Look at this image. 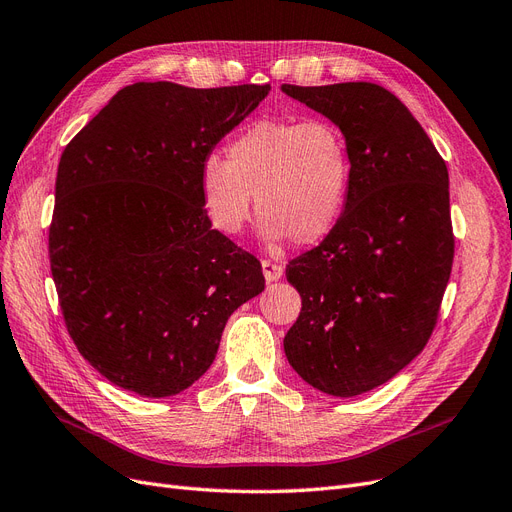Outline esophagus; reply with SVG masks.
<instances>
[{
  "mask_svg": "<svg viewBox=\"0 0 512 512\" xmlns=\"http://www.w3.org/2000/svg\"><path fill=\"white\" fill-rule=\"evenodd\" d=\"M261 268H263V276H266L268 282H274V280L282 278V266H280V263H276V261L263 259L261 261Z\"/></svg>",
  "mask_w": 512,
  "mask_h": 512,
  "instance_id": "obj_1",
  "label": "esophagus"
}]
</instances>
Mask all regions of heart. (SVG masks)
Wrapping results in <instances>:
<instances>
[{
    "label": "heart",
    "instance_id": "obj_1",
    "mask_svg": "<svg viewBox=\"0 0 512 512\" xmlns=\"http://www.w3.org/2000/svg\"><path fill=\"white\" fill-rule=\"evenodd\" d=\"M352 183L346 135L329 120H259L227 143L225 162L200 168V204L215 232L234 238L257 213L268 242L314 246L342 221Z\"/></svg>",
    "mask_w": 512,
    "mask_h": 512
}]
</instances>
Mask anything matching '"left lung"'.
<instances>
[{"label":"left lung","instance_id":"1","mask_svg":"<svg viewBox=\"0 0 512 512\" xmlns=\"http://www.w3.org/2000/svg\"><path fill=\"white\" fill-rule=\"evenodd\" d=\"M282 92L342 128L352 156L342 221L287 266L301 312L285 335L301 380L346 399L392 380L437 327L456 246L449 175L420 122L382 86Z\"/></svg>","mask_w":512,"mask_h":512}]
</instances>
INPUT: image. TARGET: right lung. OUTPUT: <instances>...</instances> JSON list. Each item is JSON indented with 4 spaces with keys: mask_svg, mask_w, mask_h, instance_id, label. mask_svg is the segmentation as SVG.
<instances>
[{
    "mask_svg": "<svg viewBox=\"0 0 512 512\" xmlns=\"http://www.w3.org/2000/svg\"><path fill=\"white\" fill-rule=\"evenodd\" d=\"M270 84L122 88L65 147L48 234L75 348L118 388L175 396L213 365L227 318L266 287L208 225L200 168Z\"/></svg>",
    "mask_w": 512,
    "mask_h": 512,
    "instance_id": "obj_1",
    "label": "right lung"
}]
</instances>
